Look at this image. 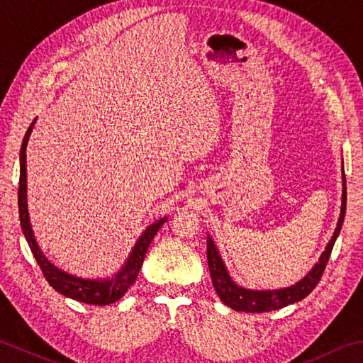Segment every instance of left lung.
<instances>
[{
    "instance_id": "left-lung-1",
    "label": "left lung",
    "mask_w": 363,
    "mask_h": 363,
    "mask_svg": "<svg viewBox=\"0 0 363 363\" xmlns=\"http://www.w3.org/2000/svg\"><path fill=\"white\" fill-rule=\"evenodd\" d=\"M346 214V176L342 171V194H341V211H340V219L335 228L333 236L325 246V250L320 254L319 262L309 269L305 274V278H301L298 282L281 289H263V291H257V289H246L232 279L225 263L222 260V255L219 249L214 245V240L208 235L206 247H208V265L211 279H213V286L216 289L219 298L225 303L235 311H245V313H267L274 311V309H281L287 305H292L305 298L306 295L311 294L313 289L318 286L320 281V276L324 273L325 265L328 262V257L333 249L335 241H337L338 235L341 232L342 220H345Z\"/></svg>"
}]
</instances>
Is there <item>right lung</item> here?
<instances>
[{"label":"right lung","instance_id":"add662e5","mask_svg":"<svg viewBox=\"0 0 363 363\" xmlns=\"http://www.w3.org/2000/svg\"><path fill=\"white\" fill-rule=\"evenodd\" d=\"M36 118L31 122V125L26 130L23 136L22 147H21V181H18V216H21V225L22 232L25 235V240L28 242L33 255L38 262L39 268L43 269L44 278L48 279L49 284L55 289L58 294L65 296H69L72 300L87 303V305H111L121 300L128 291L130 286L136 281V276L140 273L141 265L144 262V257L149 249V245L152 242L154 236L159 232L160 227L168 220V217H160L159 220L144 230L140 235V238L136 240L135 246L131 247L127 260L123 262V265L118 268L109 278H81V276L71 274L65 269L58 268L55 263H52L48 257L39 247L38 241L33 233L30 214H28V200H26V146H28V140L31 136L33 127H35Z\"/></svg>","mask_w":363,"mask_h":363}]
</instances>
